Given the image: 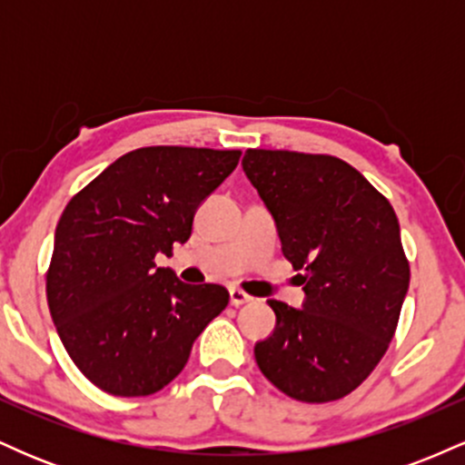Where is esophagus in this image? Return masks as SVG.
Wrapping results in <instances>:
<instances>
[{
  "mask_svg": "<svg viewBox=\"0 0 465 465\" xmlns=\"http://www.w3.org/2000/svg\"><path fill=\"white\" fill-rule=\"evenodd\" d=\"M253 297L247 295L244 291H240V288H229V303L232 306H242V303H249Z\"/></svg>",
  "mask_w": 465,
  "mask_h": 465,
  "instance_id": "1",
  "label": "esophagus"
}]
</instances>
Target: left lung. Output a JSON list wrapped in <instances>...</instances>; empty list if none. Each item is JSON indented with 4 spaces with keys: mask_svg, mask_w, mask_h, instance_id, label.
<instances>
[{
    "mask_svg": "<svg viewBox=\"0 0 465 465\" xmlns=\"http://www.w3.org/2000/svg\"><path fill=\"white\" fill-rule=\"evenodd\" d=\"M247 174L273 216L282 253L306 292L269 300L275 330L255 343L260 371L286 396L332 402L373 371L396 332L409 262L391 203L330 154L249 148Z\"/></svg>",
    "mask_w": 465,
    "mask_h": 465,
    "instance_id": "1",
    "label": "left lung"
}]
</instances>
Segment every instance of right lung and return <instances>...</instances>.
<instances>
[{
    "label": "right lung",
    "mask_w": 465,
    "mask_h": 465,
    "mask_svg": "<svg viewBox=\"0 0 465 465\" xmlns=\"http://www.w3.org/2000/svg\"><path fill=\"white\" fill-rule=\"evenodd\" d=\"M240 151L148 146L122 154L67 203L47 269V306L76 367L111 396H151L179 376L229 303L154 264L188 242L196 210Z\"/></svg>",
    "instance_id": "add662e5"
}]
</instances>
